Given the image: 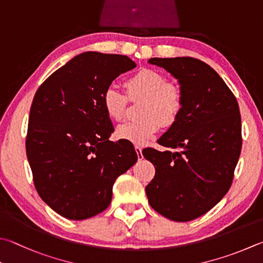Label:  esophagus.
I'll return each instance as SVG.
<instances>
[{
  "mask_svg": "<svg viewBox=\"0 0 263 263\" xmlns=\"http://www.w3.org/2000/svg\"><path fill=\"white\" fill-rule=\"evenodd\" d=\"M136 152H137L138 159L141 160V159H142V147H140V146H136Z\"/></svg>",
  "mask_w": 263,
  "mask_h": 263,
  "instance_id": "1",
  "label": "esophagus"
}]
</instances>
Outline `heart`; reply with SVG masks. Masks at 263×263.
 I'll return each instance as SVG.
<instances>
[{
    "label": "heart",
    "instance_id": "obj_1",
    "mask_svg": "<svg viewBox=\"0 0 263 263\" xmlns=\"http://www.w3.org/2000/svg\"><path fill=\"white\" fill-rule=\"evenodd\" d=\"M130 98H144L140 107V119L126 122L117 127L119 139L130 141L137 146L149 142L160 131L162 122L173 125L183 109V97L177 86L166 83L159 71L142 69L125 82ZM126 99L115 86H109L102 95V107L107 116L121 121L125 112Z\"/></svg>",
    "mask_w": 263,
    "mask_h": 263
}]
</instances>
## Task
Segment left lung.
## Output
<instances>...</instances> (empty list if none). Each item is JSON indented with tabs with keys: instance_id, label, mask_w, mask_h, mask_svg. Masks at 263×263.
Segmentation results:
<instances>
[{
	"instance_id": "left-lung-1",
	"label": "left lung",
	"mask_w": 263,
	"mask_h": 263,
	"mask_svg": "<svg viewBox=\"0 0 263 263\" xmlns=\"http://www.w3.org/2000/svg\"><path fill=\"white\" fill-rule=\"evenodd\" d=\"M148 63L178 80L183 109L157 142L175 149L142 151L155 166L146 186L153 209L176 222L197 218L221 201L232 184L241 151V119L235 95L218 73L193 57H154Z\"/></svg>"
}]
</instances>
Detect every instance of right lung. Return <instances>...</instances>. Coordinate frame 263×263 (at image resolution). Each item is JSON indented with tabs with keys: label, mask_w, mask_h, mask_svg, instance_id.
Masks as SVG:
<instances>
[{
	"label": "right lung",
	"mask_w": 263,
	"mask_h": 263,
	"mask_svg": "<svg viewBox=\"0 0 263 263\" xmlns=\"http://www.w3.org/2000/svg\"><path fill=\"white\" fill-rule=\"evenodd\" d=\"M136 68L127 56L86 51L50 74L33 99L26 155L41 199L61 216L86 219L111 202L112 185L138 160L130 141L112 142L102 95Z\"/></svg>",
	"instance_id": "obj_1"
}]
</instances>
